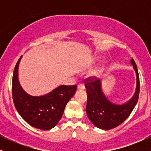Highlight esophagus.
Wrapping results in <instances>:
<instances>
[{"mask_svg":"<svg viewBox=\"0 0 151 151\" xmlns=\"http://www.w3.org/2000/svg\"><path fill=\"white\" fill-rule=\"evenodd\" d=\"M85 89V87H84V85L83 84H78L77 86V89L78 90H84Z\"/></svg>","mask_w":151,"mask_h":151,"instance_id":"34e87169","label":"esophagus"}]
</instances>
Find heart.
Wrapping results in <instances>:
<instances>
[{
  "instance_id": "1",
  "label": "heart",
  "mask_w": 151,
  "mask_h": 151,
  "mask_svg": "<svg viewBox=\"0 0 151 151\" xmlns=\"http://www.w3.org/2000/svg\"><path fill=\"white\" fill-rule=\"evenodd\" d=\"M99 71H97V72H93V75H97V74H99Z\"/></svg>"
}]
</instances>
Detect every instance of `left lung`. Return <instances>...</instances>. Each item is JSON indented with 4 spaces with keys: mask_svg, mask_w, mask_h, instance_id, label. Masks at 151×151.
Segmentation results:
<instances>
[{
    "mask_svg": "<svg viewBox=\"0 0 151 151\" xmlns=\"http://www.w3.org/2000/svg\"><path fill=\"white\" fill-rule=\"evenodd\" d=\"M131 64L136 76V87L134 94L124 104L114 103L106 97L102 89V80L89 81L85 84L87 93L86 112L91 123L102 130L117 127L129 116L138 102L140 91L138 69L132 58Z\"/></svg>",
    "mask_w": 151,
    "mask_h": 151,
    "instance_id": "8db88e82",
    "label": "left lung"
}]
</instances>
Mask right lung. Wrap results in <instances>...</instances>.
Masks as SVG:
<instances>
[{"label":"right lung","mask_w":151,"mask_h":151,"mask_svg":"<svg viewBox=\"0 0 151 151\" xmlns=\"http://www.w3.org/2000/svg\"><path fill=\"white\" fill-rule=\"evenodd\" d=\"M21 56L15 65L12 81V93L15 109L22 119L32 127L50 130L63 115L68 101L75 94L77 86L60 85L41 96H32L22 89L18 80Z\"/></svg>","instance_id":"obj_1"}]
</instances>
